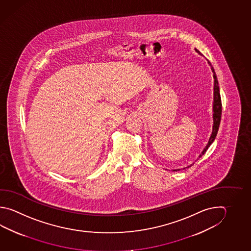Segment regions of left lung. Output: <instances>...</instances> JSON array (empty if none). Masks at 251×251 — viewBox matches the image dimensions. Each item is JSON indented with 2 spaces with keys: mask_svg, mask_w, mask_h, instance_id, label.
<instances>
[{
  "mask_svg": "<svg viewBox=\"0 0 251 251\" xmlns=\"http://www.w3.org/2000/svg\"><path fill=\"white\" fill-rule=\"evenodd\" d=\"M195 51L200 54L201 56H202V54L197 49H195ZM207 61H208V64L211 67V71L213 73V78H214V92H213V127H212V133H211V135H210V137H209V139H208V144H207V146L205 147V148L203 149V151H201V153L199 155V158H201V157L203 155L204 153L206 152V151L208 150V147H210V145L214 142V140H215V138L217 137V134H218V128H219V125H220V121H221V114H222V103H221V97H220V92H219V86H218V78H217V75H216V73H215V70H214V68H213L212 66H211V64H210V62L208 61V59H207ZM197 159V160H199ZM194 165V163L193 164H191V165L188 166V167H186V168H189L191 166ZM185 168H184V170H185ZM174 171H180L179 169L178 170H173Z\"/></svg>",
  "mask_w": 251,
  "mask_h": 251,
  "instance_id": "1",
  "label": "left lung"
}]
</instances>
